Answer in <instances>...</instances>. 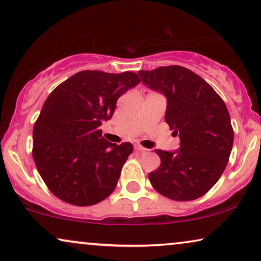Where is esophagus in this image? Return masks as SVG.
Listing matches in <instances>:
<instances>
[{
  "label": "esophagus",
  "mask_w": 261,
  "mask_h": 261,
  "mask_svg": "<svg viewBox=\"0 0 261 261\" xmlns=\"http://www.w3.org/2000/svg\"><path fill=\"white\" fill-rule=\"evenodd\" d=\"M134 149H135V151H138V152H145L146 151V148L142 147V146L139 145V144L134 145Z\"/></svg>",
  "instance_id": "obj_1"
}]
</instances>
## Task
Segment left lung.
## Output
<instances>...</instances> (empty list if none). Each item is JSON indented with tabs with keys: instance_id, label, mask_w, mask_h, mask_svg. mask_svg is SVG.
Wrapping results in <instances>:
<instances>
[{
	"instance_id": "8db88e82",
	"label": "left lung",
	"mask_w": 261,
	"mask_h": 261,
	"mask_svg": "<svg viewBox=\"0 0 261 261\" xmlns=\"http://www.w3.org/2000/svg\"><path fill=\"white\" fill-rule=\"evenodd\" d=\"M142 83L167 98L165 121L179 135L178 151L154 149L158 170L148 174L152 187L173 201H192L205 195L226 169L234 132L223 99L187 67L160 66L139 71Z\"/></svg>"
}]
</instances>
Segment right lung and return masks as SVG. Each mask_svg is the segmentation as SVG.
<instances>
[{
  "label": "right lung",
  "instance_id": "right-lung-1",
  "mask_svg": "<svg viewBox=\"0 0 261 261\" xmlns=\"http://www.w3.org/2000/svg\"><path fill=\"white\" fill-rule=\"evenodd\" d=\"M140 83L134 72L81 71L59 84L42 106L33 128L34 163L49 191L78 206L112 194L130 142H108L99 129L112 119L116 101Z\"/></svg>",
  "mask_w": 261,
  "mask_h": 261
}]
</instances>
